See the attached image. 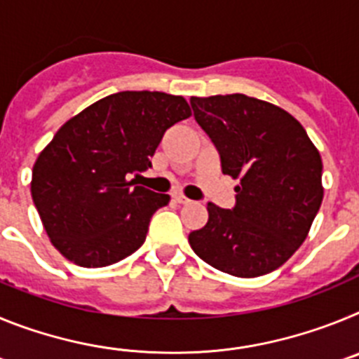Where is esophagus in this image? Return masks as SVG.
I'll return each mask as SVG.
<instances>
[{"mask_svg":"<svg viewBox=\"0 0 359 359\" xmlns=\"http://www.w3.org/2000/svg\"><path fill=\"white\" fill-rule=\"evenodd\" d=\"M172 199L177 203V205H187V203H190V199L185 198V196H182V194H174Z\"/></svg>","mask_w":359,"mask_h":359,"instance_id":"obj_1","label":"esophagus"}]
</instances>
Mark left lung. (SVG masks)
I'll return each instance as SVG.
<instances>
[{
    "label": "left lung",
    "mask_w": 359,
    "mask_h": 359,
    "mask_svg": "<svg viewBox=\"0 0 359 359\" xmlns=\"http://www.w3.org/2000/svg\"><path fill=\"white\" fill-rule=\"evenodd\" d=\"M196 122L239 180L233 208L208 203V221L190 231L196 255L233 277H261L306 241L323 198L322 158L297 118L248 95L190 98Z\"/></svg>",
    "instance_id": "left-lung-1"
}]
</instances>
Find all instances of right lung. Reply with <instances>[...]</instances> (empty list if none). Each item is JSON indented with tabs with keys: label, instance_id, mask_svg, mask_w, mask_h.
<instances>
[{
	"label": "right lung",
	"instance_id": "obj_1",
	"mask_svg": "<svg viewBox=\"0 0 359 359\" xmlns=\"http://www.w3.org/2000/svg\"><path fill=\"white\" fill-rule=\"evenodd\" d=\"M189 116L183 97L120 91L55 133L34 165L30 187L44 230L68 261L102 268L140 248L152 214L170 198L129 176L147 170L165 131Z\"/></svg>",
	"mask_w": 359,
	"mask_h": 359
}]
</instances>
